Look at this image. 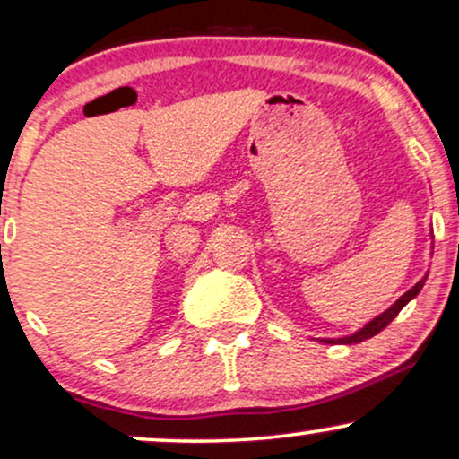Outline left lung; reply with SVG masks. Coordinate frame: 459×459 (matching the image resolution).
<instances>
[{
	"label": "left lung",
	"mask_w": 459,
	"mask_h": 459,
	"mask_svg": "<svg viewBox=\"0 0 459 459\" xmlns=\"http://www.w3.org/2000/svg\"><path fill=\"white\" fill-rule=\"evenodd\" d=\"M423 282H426V279H421L420 282H417L415 287H412V290L406 291L404 296L400 298L398 302H395L392 308H387L385 313H383V315H378L377 319H372L370 324H368V325L364 327V330H359L358 333H353V336H349V338H338V341H324V342H330V344H333V342H341V344H355V342H364V341H368V338L377 336V333L381 332V330H385V327H387L389 324H392V321L395 319V316H398L400 310H403V308L406 307V304H409L411 299L415 298L417 293L421 291Z\"/></svg>",
	"instance_id": "8db88e82"
}]
</instances>
